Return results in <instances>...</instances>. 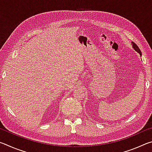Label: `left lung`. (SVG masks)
Here are the masks:
<instances>
[{
    "instance_id": "8db88e82",
    "label": "left lung",
    "mask_w": 152,
    "mask_h": 152,
    "mask_svg": "<svg viewBox=\"0 0 152 152\" xmlns=\"http://www.w3.org/2000/svg\"><path fill=\"white\" fill-rule=\"evenodd\" d=\"M132 45H133V49H134V50L136 51H137V52L140 53V54L141 56V50H140V48H138V46L136 45V43H135L134 42H132Z\"/></svg>"
}]
</instances>
